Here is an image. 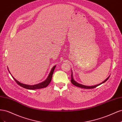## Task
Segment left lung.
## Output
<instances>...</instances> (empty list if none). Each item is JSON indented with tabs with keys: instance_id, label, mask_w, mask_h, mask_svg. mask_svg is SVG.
Here are the masks:
<instances>
[{
	"instance_id": "8db88e82",
	"label": "left lung",
	"mask_w": 122,
	"mask_h": 122,
	"mask_svg": "<svg viewBox=\"0 0 122 122\" xmlns=\"http://www.w3.org/2000/svg\"><path fill=\"white\" fill-rule=\"evenodd\" d=\"M109 78V77H108L106 79H105L104 81L102 82L101 83H100L99 84H97V85H96V86H84V85H82L81 84H79L78 83H77V82H76L73 79V73H72V74H71V81L72 82V83L74 85V86H78V87H81V88H86V89H90V88H94L98 86H99V85H100L103 83H104L105 82H106L107 80L108 79V78Z\"/></svg>"
}]
</instances>
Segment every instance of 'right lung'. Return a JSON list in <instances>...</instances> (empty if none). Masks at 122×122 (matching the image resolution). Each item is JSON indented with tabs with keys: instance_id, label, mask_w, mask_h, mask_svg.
I'll use <instances>...</instances> for the list:
<instances>
[{
	"instance_id": "right-lung-1",
	"label": "right lung",
	"mask_w": 122,
	"mask_h": 122,
	"mask_svg": "<svg viewBox=\"0 0 122 122\" xmlns=\"http://www.w3.org/2000/svg\"><path fill=\"white\" fill-rule=\"evenodd\" d=\"M56 66H54V67L52 68L51 70V72L49 73V75L48 76V77H47V79L44 81L37 84H35V85H33V86H30V85H27V84H23L21 83L20 82H19L18 81H17L16 79H15V78H14V77H13V79L15 80V81L16 82V83L19 85V86H21V87H22L23 88H26V89H28V90H36V89H40V88H44V87H47L48 85L49 84V83H50L51 79H52V75L53 73L54 72V70L55 69V68Z\"/></svg>"
}]
</instances>
